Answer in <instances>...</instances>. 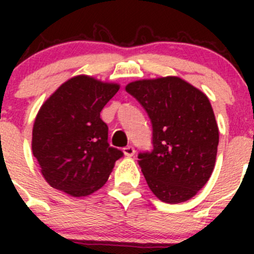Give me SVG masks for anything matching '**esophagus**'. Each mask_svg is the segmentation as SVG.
<instances>
[{"label":"esophagus","instance_id":"obj_1","mask_svg":"<svg viewBox=\"0 0 254 254\" xmlns=\"http://www.w3.org/2000/svg\"><path fill=\"white\" fill-rule=\"evenodd\" d=\"M123 152H124V155L127 156V157H131V156L135 155V148L132 147L131 145L127 146V147L123 148Z\"/></svg>","mask_w":254,"mask_h":254}]
</instances>
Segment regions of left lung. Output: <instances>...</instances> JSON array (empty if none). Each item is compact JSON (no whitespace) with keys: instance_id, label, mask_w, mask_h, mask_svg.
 Listing matches in <instances>:
<instances>
[{"instance_id":"8db88e82","label":"left lung","mask_w":254,"mask_h":254,"mask_svg":"<svg viewBox=\"0 0 254 254\" xmlns=\"http://www.w3.org/2000/svg\"><path fill=\"white\" fill-rule=\"evenodd\" d=\"M125 89L152 124V151L137 156L148 187L165 203L189 200L209 181L216 160L219 127L209 99L175 76L135 81Z\"/></svg>"}]
</instances>
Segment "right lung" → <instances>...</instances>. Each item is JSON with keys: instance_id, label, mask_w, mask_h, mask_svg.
Instances as JSON below:
<instances>
[{"instance_id": "right-lung-1", "label": "right lung", "mask_w": 254, "mask_h": 254, "mask_svg": "<svg viewBox=\"0 0 254 254\" xmlns=\"http://www.w3.org/2000/svg\"><path fill=\"white\" fill-rule=\"evenodd\" d=\"M119 84L79 75L61 84L39 109L32 150L53 188L86 196L106 184L123 152L108 143L101 112Z\"/></svg>"}]
</instances>
